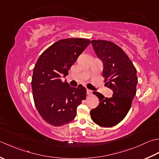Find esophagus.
Returning <instances> with one entry per match:
<instances>
[{
	"instance_id": "esophagus-1",
	"label": "esophagus",
	"mask_w": 159,
	"mask_h": 159,
	"mask_svg": "<svg viewBox=\"0 0 159 159\" xmlns=\"http://www.w3.org/2000/svg\"><path fill=\"white\" fill-rule=\"evenodd\" d=\"M86 93H87V95H91L93 94V91L90 89H87L86 90Z\"/></svg>"
}]
</instances>
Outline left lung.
<instances>
[{
	"label": "left lung",
	"instance_id": "8db88e82",
	"mask_svg": "<svg viewBox=\"0 0 159 159\" xmlns=\"http://www.w3.org/2000/svg\"><path fill=\"white\" fill-rule=\"evenodd\" d=\"M94 51L103 63L104 82L112 91L111 98L93 92L99 100L90 111L92 120L103 127H112L121 122L130 109L137 92V69L121 48L112 42L92 40Z\"/></svg>",
	"mask_w": 159,
	"mask_h": 159
}]
</instances>
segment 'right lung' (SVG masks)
Instances as JSON below:
<instances>
[{"instance_id": "add662e5", "label": "right lung", "mask_w": 159, "mask_h": 159, "mask_svg": "<svg viewBox=\"0 0 159 159\" xmlns=\"http://www.w3.org/2000/svg\"><path fill=\"white\" fill-rule=\"evenodd\" d=\"M90 43L89 39H62L38 59L32 76V91L39 114L48 124L61 126L72 121L77 106L86 99L85 87H71L60 77L69 74L71 66Z\"/></svg>"}]
</instances>
